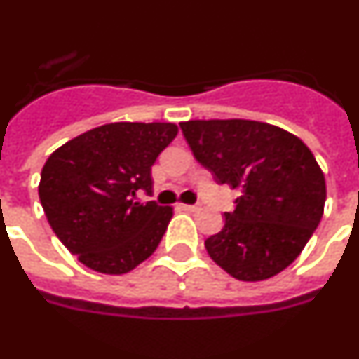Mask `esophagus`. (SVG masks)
<instances>
[{"label":"esophagus","instance_id":"obj_1","mask_svg":"<svg viewBox=\"0 0 359 359\" xmlns=\"http://www.w3.org/2000/svg\"><path fill=\"white\" fill-rule=\"evenodd\" d=\"M180 210H184V212H197L198 210V204H179Z\"/></svg>","mask_w":359,"mask_h":359}]
</instances>
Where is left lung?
<instances>
[{
	"instance_id": "left-lung-1",
	"label": "left lung",
	"mask_w": 359,
	"mask_h": 359,
	"mask_svg": "<svg viewBox=\"0 0 359 359\" xmlns=\"http://www.w3.org/2000/svg\"><path fill=\"white\" fill-rule=\"evenodd\" d=\"M180 129L219 184L241 189L224 228L204 241L239 281H263L297 259L323 217L325 175L305 142L257 120H188Z\"/></svg>"
}]
</instances>
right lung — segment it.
Masks as SVG:
<instances>
[{"label":"right lung","mask_w":359,"mask_h":359,"mask_svg":"<svg viewBox=\"0 0 359 359\" xmlns=\"http://www.w3.org/2000/svg\"><path fill=\"white\" fill-rule=\"evenodd\" d=\"M171 122H114L60 146L41 170V206L50 228L95 272H131L153 254L173 208L138 203L151 194V165L177 137Z\"/></svg>","instance_id":"add662e5"}]
</instances>
